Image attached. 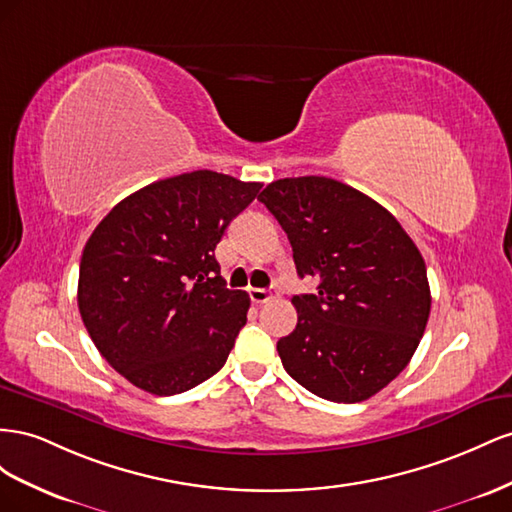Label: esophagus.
Segmentation results:
<instances>
[{"instance_id": "34e87169", "label": "esophagus", "mask_w": 512, "mask_h": 512, "mask_svg": "<svg viewBox=\"0 0 512 512\" xmlns=\"http://www.w3.org/2000/svg\"><path fill=\"white\" fill-rule=\"evenodd\" d=\"M274 294H276V287H270V289H259V287H253V289H248V296H251V300H253L255 304H264V302H268Z\"/></svg>"}]
</instances>
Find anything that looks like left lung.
Masks as SVG:
<instances>
[{
  "instance_id": "left-lung-1",
  "label": "left lung",
  "mask_w": 512,
  "mask_h": 512,
  "mask_svg": "<svg viewBox=\"0 0 512 512\" xmlns=\"http://www.w3.org/2000/svg\"><path fill=\"white\" fill-rule=\"evenodd\" d=\"M287 233L300 279L317 294L291 298L296 330L276 343L285 371L334 403L386 388L425 334L427 266L384 206L324 175L283 178L257 197Z\"/></svg>"
}]
</instances>
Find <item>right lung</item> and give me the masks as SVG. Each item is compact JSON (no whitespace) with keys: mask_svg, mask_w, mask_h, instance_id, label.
<instances>
[{"mask_svg":"<svg viewBox=\"0 0 512 512\" xmlns=\"http://www.w3.org/2000/svg\"><path fill=\"white\" fill-rule=\"evenodd\" d=\"M259 182L191 171L143 186L94 229L79 266V313L130 384L171 397L223 369L251 298L227 289L214 248Z\"/></svg>","mask_w":512,"mask_h":512,"instance_id":"right-lung-1","label":"right lung"}]
</instances>
